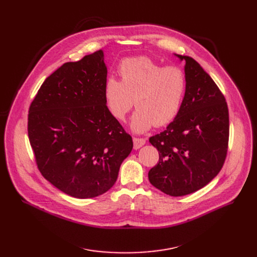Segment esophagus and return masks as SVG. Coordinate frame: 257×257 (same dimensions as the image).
Instances as JSON below:
<instances>
[{
	"label": "esophagus",
	"mask_w": 257,
	"mask_h": 257,
	"mask_svg": "<svg viewBox=\"0 0 257 257\" xmlns=\"http://www.w3.org/2000/svg\"><path fill=\"white\" fill-rule=\"evenodd\" d=\"M133 144H134V149L138 150L146 144V140L141 138H133Z\"/></svg>",
	"instance_id": "34e87169"
}]
</instances>
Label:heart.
I'll list each match as a JSON object with an SVG mask.
<instances>
[{"mask_svg":"<svg viewBox=\"0 0 257 257\" xmlns=\"http://www.w3.org/2000/svg\"><path fill=\"white\" fill-rule=\"evenodd\" d=\"M120 80L108 77L103 96L107 110L124 120L134 105L138 107L130 121L134 132L143 133L153 125L163 127L179 114L187 79L179 66H164L149 57H132L118 65Z\"/></svg>","mask_w":257,"mask_h":257,"instance_id":"obj_1","label":"heart"}]
</instances>
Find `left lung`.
Returning a JSON list of instances; mask_svg holds the SVG:
<instances>
[{"label": "left lung", "mask_w": 257, "mask_h": 257, "mask_svg": "<svg viewBox=\"0 0 257 257\" xmlns=\"http://www.w3.org/2000/svg\"><path fill=\"white\" fill-rule=\"evenodd\" d=\"M176 56L185 61V96L176 118L149 139L159 161L148 176L159 191L180 197L204 187L221 171L228 149L229 113L223 93L202 66L192 57Z\"/></svg>", "instance_id": "obj_1"}]
</instances>
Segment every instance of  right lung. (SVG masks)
Listing matches in <instances>:
<instances>
[{
  "instance_id": "1",
  "label": "right lung",
  "mask_w": 257,
  "mask_h": 257,
  "mask_svg": "<svg viewBox=\"0 0 257 257\" xmlns=\"http://www.w3.org/2000/svg\"><path fill=\"white\" fill-rule=\"evenodd\" d=\"M102 50L62 64L38 89L28 136L43 176L64 194L87 199L113 186L132 138L107 110Z\"/></svg>"
}]
</instances>
